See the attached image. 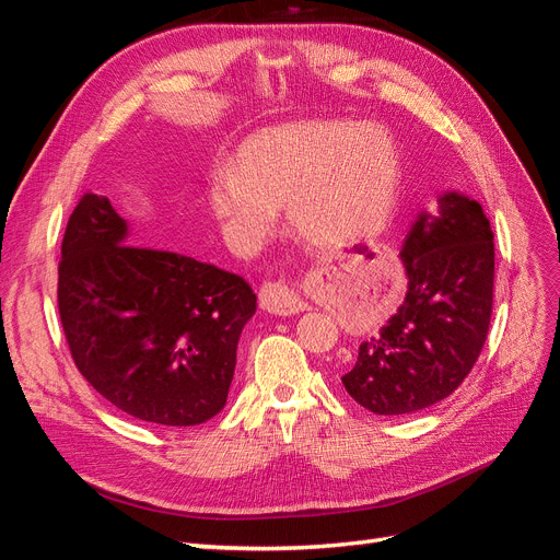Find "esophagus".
Here are the masks:
<instances>
[{
  "instance_id": "esophagus-1",
  "label": "esophagus",
  "mask_w": 560,
  "mask_h": 560,
  "mask_svg": "<svg viewBox=\"0 0 560 560\" xmlns=\"http://www.w3.org/2000/svg\"><path fill=\"white\" fill-rule=\"evenodd\" d=\"M261 308L273 315H296L308 308V303L299 296L294 287L284 282H266L261 287Z\"/></svg>"
}]
</instances>
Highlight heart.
Masks as SVG:
<instances>
[{
    "label": "heart",
    "mask_w": 560,
    "mask_h": 560,
    "mask_svg": "<svg viewBox=\"0 0 560 560\" xmlns=\"http://www.w3.org/2000/svg\"><path fill=\"white\" fill-rule=\"evenodd\" d=\"M399 179L397 147L378 126L306 121L254 135L235 167H214L208 200L238 249L268 238L282 206L303 243L338 249L385 229Z\"/></svg>",
    "instance_id": "obj_1"
}]
</instances>
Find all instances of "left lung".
<instances>
[{
  "mask_svg": "<svg viewBox=\"0 0 560 560\" xmlns=\"http://www.w3.org/2000/svg\"><path fill=\"white\" fill-rule=\"evenodd\" d=\"M399 257L409 290L387 325L341 376L348 395L378 416L446 399L469 376L493 313L495 245L477 200L446 191L422 212Z\"/></svg>",
  "mask_w": 560,
  "mask_h": 560,
  "instance_id": "obj_1",
  "label": "left lung"
}]
</instances>
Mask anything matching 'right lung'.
Wrapping results in <instances>:
<instances>
[{
    "label": "right lung",
    "instance_id": "add662e5",
    "mask_svg": "<svg viewBox=\"0 0 560 560\" xmlns=\"http://www.w3.org/2000/svg\"><path fill=\"white\" fill-rule=\"evenodd\" d=\"M58 311L100 395L138 420L189 428L224 409L257 294L212 264L128 245L109 198L83 194L62 238Z\"/></svg>",
    "mask_w": 560,
    "mask_h": 560
}]
</instances>
